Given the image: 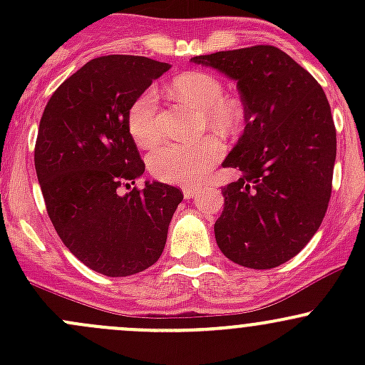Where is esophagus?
Wrapping results in <instances>:
<instances>
[{
    "label": "esophagus",
    "mask_w": 365,
    "mask_h": 365,
    "mask_svg": "<svg viewBox=\"0 0 365 365\" xmlns=\"http://www.w3.org/2000/svg\"><path fill=\"white\" fill-rule=\"evenodd\" d=\"M183 196H185V200H190V197L197 196V189L196 187H187V189H183Z\"/></svg>",
    "instance_id": "34e87169"
}]
</instances>
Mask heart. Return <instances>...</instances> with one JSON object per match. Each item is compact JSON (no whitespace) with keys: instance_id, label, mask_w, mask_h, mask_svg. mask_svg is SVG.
<instances>
[{"instance_id":"b5f03b06","label":"heart","mask_w":365,"mask_h":365,"mask_svg":"<svg viewBox=\"0 0 365 365\" xmlns=\"http://www.w3.org/2000/svg\"><path fill=\"white\" fill-rule=\"evenodd\" d=\"M171 91L178 101L185 102L203 113L205 125L222 135H233L240 130L244 111L237 101L224 97V86L215 76L206 72L180 73L171 83ZM157 91L153 88L143 91L127 113V128L134 143L150 148L160 138L157 118ZM224 153L220 139L208 135L194 145L160 146L150 155L148 168L155 178L178 185H196L208 175Z\"/></svg>"}]
</instances>
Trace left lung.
Instances as JSON below:
<instances>
[{
	"label": "left lung",
	"instance_id": "left-lung-1",
	"mask_svg": "<svg viewBox=\"0 0 365 365\" xmlns=\"http://www.w3.org/2000/svg\"><path fill=\"white\" fill-rule=\"evenodd\" d=\"M190 61L237 81L244 104V134L222 162L242 176L222 189L217 245L242 267H279L307 245L329 208L337 141L325 91L274 46Z\"/></svg>",
	"mask_w": 365,
	"mask_h": 365
}]
</instances>
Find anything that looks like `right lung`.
Returning <instances> with one entry per match:
<instances>
[{
	"mask_svg": "<svg viewBox=\"0 0 365 365\" xmlns=\"http://www.w3.org/2000/svg\"><path fill=\"white\" fill-rule=\"evenodd\" d=\"M169 68L143 56L95 58L54 91L40 120L35 169L51 222L77 259L108 277L159 259L183 200L160 182L118 192L145 173L128 108Z\"/></svg>",
	"mask_w": 365,
	"mask_h": 365,
	"instance_id": "add662e5",
	"label": "right lung"
}]
</instances>
